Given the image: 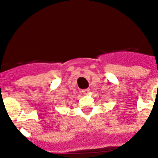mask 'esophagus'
<instances>
[{"label": "esophagus", "instance_id": "esophagus-1", "mask_svg": "<svg viewBox=\"0 0 158 158\" xmlns=\"http://www.w3.org/2000/svg\"><path fill=\"white\" fill-rule=\"evenodd\" d=\"M89 92H90V89H84V90H82V94H84V95H88L89 94Z\"/></svg>", "mask_w": 158, "mask_h": 158}]
</instances>
